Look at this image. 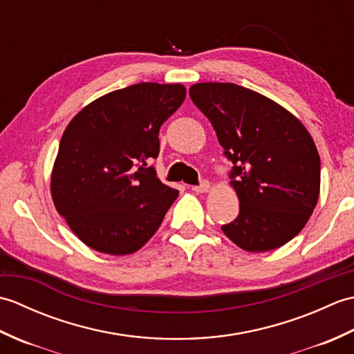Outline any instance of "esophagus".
Returning a JSON list of instances; mask_svg holds the SVG:
<instances>
[{
    "label": "esophagus",
    "instance_id": "obj_1",
    "mask_svg": "<svg viewBox=\"0 0 354 354\" xmlns=\"http://www.w3.org/2000/svg\"><path fill=\"white\" fill-rule=\"evenodd\" d=\"M209 189V183L208 181H201L198 185H193L192 190L196 192V193H205Z\"/></svg>",
    "mask_w": 354,
    "mask_h": 354
}]
</instances>
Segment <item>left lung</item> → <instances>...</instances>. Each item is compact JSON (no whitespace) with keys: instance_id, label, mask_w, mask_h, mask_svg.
<instances>
[{"instance_id":"8db88e82","label":"left lung","mask_w":354,"mask_h":354,"mask_svg":"<svg viewBox=\"0 0 354 354\" xmlns=\"http://www.w3.org/2000/svg\"><path fill=\"white\" fill-rule=\"evenodd\" d=\"M189 94L232 162L240 209L222 231L250 252L288 243L319 196L321 161L310 133L280 104L243 86L196 84Z\"/></svg>"}]
</instances>
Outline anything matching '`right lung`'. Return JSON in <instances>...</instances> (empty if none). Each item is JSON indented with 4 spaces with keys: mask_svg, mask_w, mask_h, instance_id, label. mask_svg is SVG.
I'll return each mask as SVG.
<instances>
[{
    "mask_svg": "<svg viewBox=\"0 0 354 354\" xmlns=\"http://www.w3.org/2000/svg\"><path fill=\"white\" fill-rule=\"evenodd\" d=\"M185 99L179 84L152 82L89 103L66 127L51 175L56 209L93 250L124 255L152 237L178 190L149 165L160 127Z\"/></svg>",
    "mask_w": 354,
    "mask_h": 354,
    "instance_id": "obj_1",
    "label": "right lung"
}]
</instances>
